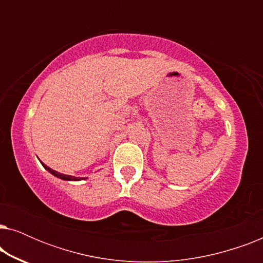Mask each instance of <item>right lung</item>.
Segmentation results:
<instances>
[{
	"label": "right lung",
	"instance_id": "right-lung-1",
	"mask_svg": "<svg viewBox=\"0 0 263 263\" xmlns=\"http://www.w3.org/2000/svg\"><path fill=\"white\" fill-rule=\"evenodd\" d=\"M43 164V163H42ZM43 166H44L46 170H48L50 174H52L53 176H56V177H59L61 179H64V181H80V177H74V176H69V175H63L61 174V172H57L55 170H52V168H50L49 166H46L45 164H43Z\"/></svg>",
	"mask_w": 263,
	"mask_h": 263
}]
</instances>
